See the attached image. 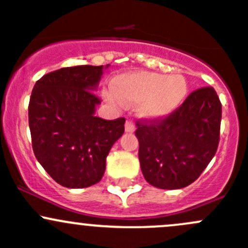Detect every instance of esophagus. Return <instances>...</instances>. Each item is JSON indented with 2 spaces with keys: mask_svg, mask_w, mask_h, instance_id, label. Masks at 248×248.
Instances as JSON below:
<instances>
[{
  "mask_svg": "<svg viewBox=\"0 0 248 248\" xmlns=\"http://www.w3.org/2000/svg\"><path fill=\"white\" fill-rule=\"evenodd\" d=\"M124 131L127 133H133L136 131V127H134V124L131 121H126V124H124Z\"/></svg>",
  "mask_w": 248,
  "mask_h": 248,
  "instance_id": "obj_1",
  "label": "esophagus"
}]
</instances>
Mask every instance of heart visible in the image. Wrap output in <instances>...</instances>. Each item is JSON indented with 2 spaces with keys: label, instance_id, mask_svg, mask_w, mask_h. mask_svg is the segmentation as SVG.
Masks as SVG:
<instances>
[{
  "label": "heart",
  "instance_id": "heart-1",
  "mask_svg": "<svg viewBox=\"0 0 248 248\" xmlns=\"http://www.w3.org/2000/svg\"><path fill=\"white\" fill-rule=\"evenodd\" d=\"M103 96L114 106H138V114L150 120H161L175 111L187 94V82L181 76L154 72H134L115 78Z\"/></svg>",
  "mask_w": 248,
  "mask_h": 248
}]
</instances>
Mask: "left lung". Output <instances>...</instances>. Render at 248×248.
<instances>
[{
  "instance_id": "1",
  "label": "left lung",
  "mask_w": 248,
  "mask_h": 248,
  "mask_svg": "<svg viewBox=\"0 0 248 248\" xmlns=\"http://www.w3.org/2000/svg\"><path fill=\"white\" fill-rule=\"evenodd\" d=\"M221 117L216 91L202 87L167 119L138 122L136 137L145 180L162 189H180L196 181L216 154Z\"/></svg>"
}]
</instances>
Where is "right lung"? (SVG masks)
Returning <instances> with one entry per match:
<instances>
[{"mask_svg":"<svg viewBox=\"0 0 248 248\" xmlns=\"http://www.w3.org/2000/svg\"><path fill=\"white\" fill-rule=\"evenodd\" d=\"M104 66H77L42 77L32 90L29 124L34 156L57 184L85 188L101 181L107 156L124 132V117H97Z\"/></svg>","mask_w":248,"mask_h":248,"instance_id":"right-lung-1","label":"right lung"}]
</instances>
